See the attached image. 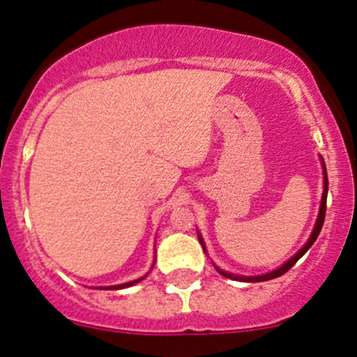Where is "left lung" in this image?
Listing matches in <instances>:
<instances>
[{
  "mask_svg": "<svg viewBox=\"0 0 357 357\" xmlns=\"http://www.w3.org/2000/svg\"><path fill=\"white\" fill-rule=\"evenodd\" d=\"M321 161H322V167H324V191H322V199H321V210H319V216H317V221H315V227H314V230H312V235L309 236V240H307V243L304 245V247H302L301 250H298V252L296 253V255H294L292 258H290V260H287L284 265H282V267H278V268H275L273 270V272H268V273H264V275H255V277H245V275H235V273H230V272H225V270H221V268H218V267H215L216 270H218V273H221V275L223 277H228V278H233V280H238V282H265V280H272V278H277V277H280V275H284L285 272H289L290 268L294 267V265L297 264V260L298 258H301L302 255H304V253L307 252V250H309L310 247H312L314 245V241L317 240V236H319V233H321V230H322V225H324V218H326V202H327V186H329V181H327V171H326V165H324V159L321 158ZM198 238H199V243H202V247H203V250H206L204 248V243H203V238H202V235H198Z\"/></svg>",
  "mask_w": 357,
  "mask_h": 357,
  "instance_id": "1",
  "label": "left lung"
}]
</instances>
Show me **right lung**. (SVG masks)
Here are the masks:
<instances>
[{
	"instance_id": "add662e5",
	"label": "right lung",
	"mask_w": 357,
	"mask_h": 357,
	"mask_svg": "<svg viewBox=\"0 0 357 357\" xmlns=\"http://www.w3.org/2000/svg\"><path fill=\"white\" fill-rule=\"evenodd\" d=\"M153 267H154V265H153ZM146 275H147V273H146ZM146 275H144V277H141V278H137V280L127 282V284H121V285H112V287H100V289H114V290H117V289H126V287H130V285L137 284V282H141L142 278H146Z\"/></svg>"
}]
</instances>
